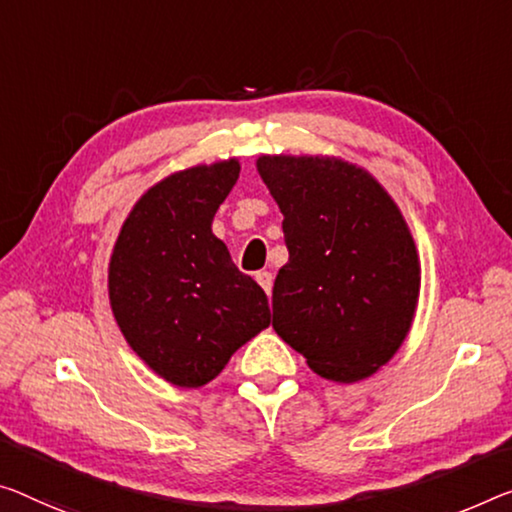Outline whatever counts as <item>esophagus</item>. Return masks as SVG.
<instances>
[{"label":"esophagus","instance_id":"1","mask_svg":"<svg viewBox=\"0 0 512 512\" xmlns=\"http://www.w3.org/2000/svg\"><path fill=\"white\" fill-rule=\"evenodd\" d=\"M256 281L261 283V288L265 290L267 295L272 293V283H274V277H272V272H256Z\"/></svg>","mask_w":512,"mask_h":512}]
</instances>
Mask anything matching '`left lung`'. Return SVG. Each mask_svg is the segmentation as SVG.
I'll list each match as a JSON object with an SVG mask.
<instances>
[{"instance_id":"8db88e82","label":"left lung","mask_w":512,"mask_h":512,"mask_svg":"<svg viewBox=\"0 0 512 512\" xmlns=\"http://www.w3.org/2000/svg\"><path fill=\"white\" fill-rule=\"evenodd\" d=\"M256 169L288 247L272 288L274 332L325 380H366L403 345L419 302L421 263L403 212L341 157L261 155Z\"/></svg>"}]
</instances>
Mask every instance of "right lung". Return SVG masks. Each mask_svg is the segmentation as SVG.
I'll list each match as a JSON object with an SVG mask.
<instances>
[{
	"label": "right lung",
	"instance_id": "add662e5",
	"mask_svg": "<svg viewBox=\"0 0 512 512\" xmlns=\"http://www.w3.org/2000/svg\"><path fill=\"white\" fill-rule=\"evenodd\" d=\"M240 162L176 171L141 194L109 258V304L137 357L176 387L196 389L270 325L258 283L233 265L212 217Z\"/></svg>",
	"mask_w": 512,
	"mask_h": 512
}]
</instances>
